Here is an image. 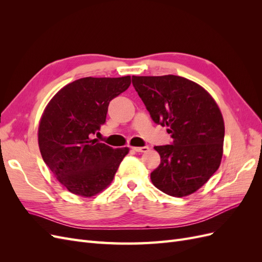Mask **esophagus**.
I'll use <instances>...</instances> for the list:
<instances>
[{
  "instance_id": "obj_1",
  "label": "esophagus",
  "mask_w": 262,
  "mask_h": 262,
  "mask_svg": "<svg viewBox=\"0 0 262 262\" xmlns=\"http://www.w3.org/2000/svg\"><path fill=\"white\" fill-rule=\"evenodd\" d=\"M134 150H136V152H138V153H145V152H147V150L149 149V147L148 146H142V147H132Z\"/></svg>"
}]
</instances>
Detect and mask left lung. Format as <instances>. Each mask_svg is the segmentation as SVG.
Masks as SVG:
<instances>
[{"label": "left lung", "instance_id": "left-lung-1", "mask_svg": "<svg viewBox=\"0 0 262 262\" xmlns=\"http://www.w3.org/2000/svg\"><path fill=\"white\" fill-rule=\"evenodd\" d=\"M132 84L157 124L168 126L172 143L155 146L161 164L150 172L164 193L186 196L215 172L223 155L224 121L203 87L177 75L132 76Z\"/></svg>", "mask_w": 262, "mask_h": 262}]
</instances>
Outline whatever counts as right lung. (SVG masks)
<instances>
[{
	"instance_id": "obj_1",
	"label": "right lung",
	"mask_w": 262,
	"mask_h": 262,
	"mask_svg": "<svg viewBox=\"0 0 262 262\" xmlns=\"http://www.w3.org/2000/svg\"><path fill=\"white\" fill-rule=\"evenodd\" d=\"M130 76L84 77L61 89L47 105L38 129L42 160L70 192L93 196L107 188L129 153L91 137L106 122L112 99L128 90Z\"/></svg>"
}]
</instances>
